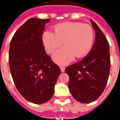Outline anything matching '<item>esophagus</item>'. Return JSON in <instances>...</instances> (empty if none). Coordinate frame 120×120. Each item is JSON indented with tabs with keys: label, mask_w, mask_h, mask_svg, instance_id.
I'll return each mask as SVG.
<instances>
[{
	"label": "esophagus",
	"mask_w": 120,
	"mask_h": 120,
	"mask_svg": "<svg viewBox=\"0 0 120 120\" xmlns=\"http://www.w3.org/2000/svg\"><path fill=\"white\" fill-rule=\"evenodd\" d=\"M60 70H61V72H64L65 71V68L61 66V67H60Z\"/></svg>",
	"instance_id": "34e87169"
}]
</instances>
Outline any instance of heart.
<instances>
[{
  "mask_svg": "<svg viewBox=\"0 0 120 120\" xmlns=\"http://www.w3.org/2000/svg\"><path fill=\"white\" fill-rule=\"evenodd\" d=\"M54 33L49 30L42 34V42L49 54L53 53L62 45L65 47L56 52L52 59L60 65H66L77 58L84 57L91 51L94 41V31L88 24L66 22L56 25Z\"/></svg>",
  "mask_w": 120,
  "mask_h": 120,
  "instance_id": "heart-1",
  "label": "heart"
}]
</instances>
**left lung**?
Instances as JSON below:
<instances>
[{
    "label": "left lung",
    "mask_w": 120,
    "mask_h": 120,
    "mask_svg": "<svg viewBox=\"0 0 120 120\" xmlns=\"http://www.w3.org/2000/svg\"><path fill=\"white\" fill-rule=\"evenodd\" d=\"M90 21L95 31L93 48L81 61L65 69L69 77V91L77 101L82 103H91L102 94L110 68L109 42L96 23L92 19Z\"/></svg>",
    "instance_id": "8db88e82"
}]
</instances>
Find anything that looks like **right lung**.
<instances>
[{"label": "right lung", "instance_id": "right-lung-1", "mask_svg": "<svg viewBox=\"0 0 120 120\" xmlns=\"http://www.w3.org/2000/svg\"><path fill=\"white\" fill-rule=\"evenodd\" d=\"M50 19L31 18L14 34L9 51V65L14 84L25 99L43 104L51 99L59 66L46 54L43 30Z\"/></svg>", "mask_w": 120, "mask_h": 120}]
</instances>
